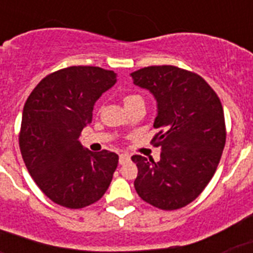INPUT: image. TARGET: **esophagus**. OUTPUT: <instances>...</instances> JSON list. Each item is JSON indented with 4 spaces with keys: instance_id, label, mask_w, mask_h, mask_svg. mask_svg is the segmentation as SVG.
I'll return each mask as SVG.
<instances>
[{
    "instance_id": "1",
    "label": "esophagus",
    "mask_w": 253,
    "mask_h": 253,
    "mask_svg": "<svg viewBox=\"0 0 253 253\" xmlns=\"http://www.w3.org/2000/svg\"><path fill=\"white\" fill-rule=\"evenodd\" d=\"M130 160V155L127 154H121L119 155V164H125L126 162Z\"/></svg>"
}]
</instances>
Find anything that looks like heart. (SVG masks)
<instances>
[{"mask_svg":"<svg viewBox=\"0 0 253 253\" xmlns=\"http://www.w3.org/2000/svg\"><path fill=\"white\" fill-rule=\"evenodd\" d=\"M123 102H125V106H128V105H132V103L143 102V98L139 94H127L125 95Z\"/></svg>","mask_w":253,"mask_h":253,"instance_id":"obj_1","label":"heart"}]
</instances>
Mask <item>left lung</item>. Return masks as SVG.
Segmentation results:
<instances>
[{
    "mask_svg": "<svg viewBox=\"0 0 253 253\" xmlns=\"http://www.w3.org/2000/svg\"><path fill=\"white\" fill-rule=\"evenodd\" d=\"M130 76L156 99L159 134L152 144L162 150L158 163L132 156L135 190L162 210L184 208L200 196L219 164L226 143L222 103L202 77L173 65L146 67Z\"/></svg>",
    "mask_w": 253,
    "mask_h": 253,
    "instance_id": "1",
    "label": "left lung"
}]
</instances>
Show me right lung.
I'll return each instance as SVG.
<instances>
[{
	"mask_svg": "<svg viewBox=\"0 0 253 253\" xmlns=\"http://www.w3.org/2000/svg\"><path fill=\"white\" fill-rule=\"evenodd\" d=\"M117 83V73L98 67H69L44 77L22 113L19 147L26 168L55 204L81 209L105 194L118 155L93 154L80 142L97 99Z\"/></svg>",
	"mask_w": 253,
	"mask_h": 253,
	"instance_id": "1",
	"label": "right lung"
}]
</instances>
